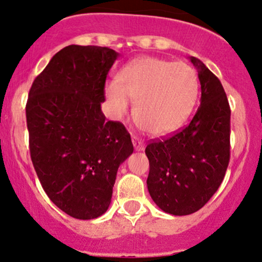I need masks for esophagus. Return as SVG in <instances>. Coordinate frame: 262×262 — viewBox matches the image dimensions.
<instances>
[{
    "instance_id": "1",
    "label": "esophagus",
    "mask_w": 262,
    "mask_h": 262,
    "mask_svg": "<svg viewBox=\"0 0 262 262\" xmlns=\"http://www.w3.org/2000/svg\"><path fill=\"white\" fill-rule=\"evenodd\" d=\"M132 143L134 145V149L137 151H143L144 150V144L141 143V141L138 139L137 137H133L132 138Z\"/></svg>"
}]
</instances>
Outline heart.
<instances>
[{"mask_svg": "<svg viewBox=\"0 0 262 262\" xmlns=\"http://www.w3.org/2000/svg\"><path fill=\"white\" fill-rule=\"evenodd\" d=\"M199 91L196 73L183 62L162 58H134L110 81L105 96L110 111L121 117L134 103L137 124L151 135L161 137L174 132L187 121Z\"/></svg>", "mask_w": 262, "mask_h": 262, "instance_id": "b5f03b06", "label": "heart"}]
</instances>
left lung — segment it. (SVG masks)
Listing matches in <instances>:
<instances>
[{
    "label": "left lung",
    "instance_id": "8db88e82",
    "mask_svg": "<svg viewBox=\"0 0 262 262\" xmlns=\"http://www.w3.org/2000/svg\"><path fill=\"white\" fill-rule=\"evenodd\" d=\"M189 59L201 85L200 107L184 129L145 149L151 199L173 216L200 210L221 185L229 162L231 108L226 93L200 59Z\"/></svg>",
    "mask_w": 262,
    "mask_h": 262
}]
</instances>
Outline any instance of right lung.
<instances>
[{"label": "right lung", "mask_w": 262, "mask_h": 262, "mask_svg": "<svg viewBox=\"0 0 262 262\" xmlns=\"http://www.w3.org/2000/svg\"><path fill=\"white\" fill-rule=\"evenodd\" d=\"M118 56L108 47H64L28 97L34 168L52 203L78 220L106 212L118 167L134 150L124 125L106 121L101 111L107 73Z\"/></svg>", "instance_id": "1"}]
</instances>
